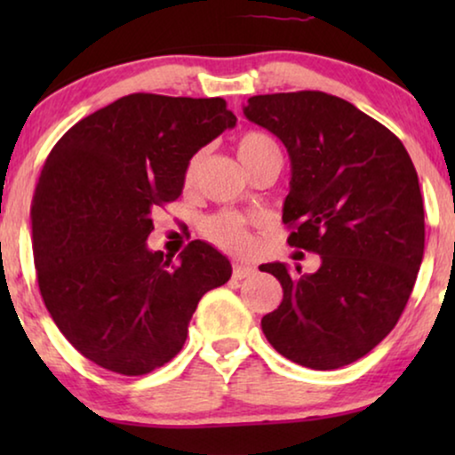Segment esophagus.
Listing matches in <instances>:
<instances>
[{
	"label": "esophagus",
	"mask_w": 455,
	"mask_h": 455,
	"mask_svg": "<svg viewBox=\"0 0 455 455\" xmlns=\"http://www.w3.org/2000/svg\"><path fill=\"white\" fill-rule=\"evenodd\" d=\"M254 267H251V265H242V263H235L234 265V269H232V275H234V279H244V277H251V275H254Z\"/></svg>",
	"instance_id": "esophagus-1"
}]
</instances>
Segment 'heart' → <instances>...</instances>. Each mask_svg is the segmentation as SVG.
<instances>
[{
	"mask_svg": "<svg viewBox=\"0 0 455 455\" xmlns=\"http://www.w3.org/2000/svg\"><path fill=\"white\" fill-rule=\"evenodd\" d=\"M269 148H277L275 142H273L269 136L263 132H254V130H248L238 139V155L242 164L248 165L254 161L259 155H263ZM203 155L196 153L195 157L188 161V167H186V182H192L196 176L198 167H201ZM203 235L207 238L211 244L223 248L228 252H244L251 248V234H248L246 221L242 220L240 215L234 213H217L203 223Z\"/></svg>",
	"mask_w": 455,
	"mask_h": 455,
	"instance_id": "b5f03b06",
	"label": "heart"
}]
</instances>
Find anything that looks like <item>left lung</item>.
<instances>
[{
    "label": "left lung",
    "mask_w": 455,
    "mask_h": 455,
    "mask_svg": "<svg viewBox=\"0 0 455 455\" xmlns=\"http://www.w3.org/2000/svg\"><path fill=\"white\" fill-rule=\"evenodd\" d=\"M244 116L288 148L290 246L321 254L315 273L260 265L283 288L260 321L265 338L308 369L352 364L395 327L419 275L425 207L412 159L383 124L321 91L251 97Z\"/></svg>",
    "instance_id": "obj_1"
}]
</instances>
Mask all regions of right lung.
I'll use <instances>...</instances> for the list:
<instances>
[{"label": "right lung", "instance_id": "right-lung-1", "mask_svg": "<svg viewBox=\"0 0 455 455\" xmlns=\"http://www.w3.org/2000/svg\"><path fill=\"white\" fill-rule=\"evenodd\" d=\"M234 126L221 97L134 92L52 148L30 209L36 282L84 358L128 377L159 369L182 350L198 300L232 277L207 242L173 263L147 238L153 209L182 195L192 155Z\"/></svg>", "mask_w": 455, "mask_h": 455}]
</instances>
